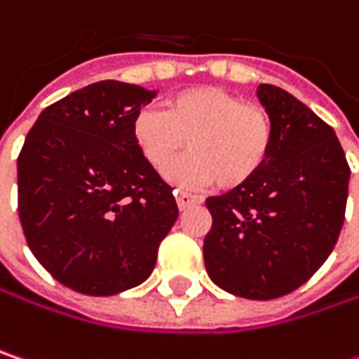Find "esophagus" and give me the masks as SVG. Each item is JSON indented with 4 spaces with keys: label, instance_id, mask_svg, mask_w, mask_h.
<instances>
[{
    "label": "esophagus",
    "instance_id": "34e87169",
    "mask_svg": "<svg viewBox=\"0 0 359 359\" xmlns=\"http://www.w3.org/2000/svg\"><path fill=\"white\" fill-rule=\"evenodd\" d=\"M177 203H179V210H187V208H191V205L201 203V197H199V195L184 193V191H177Z\"/></svg>",
    "mask_w": 359,
    "mask_h": 359
}]
</instances>
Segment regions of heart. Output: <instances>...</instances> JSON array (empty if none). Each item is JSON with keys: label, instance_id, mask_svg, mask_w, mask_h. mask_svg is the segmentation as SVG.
<instances>
[{"label": "heart", "instance_id": "1", "mask_svg": "<svg viewBox=\"0 0 359 359\" xmlns=\"http://www.w3.org/2000/svg\"><path fill=\"white\" fill-rule=\"evenodd\" d=\"M130 137L141 158L164 172L184 147L191 151L168 170L180 187H205L218 180L233 189L251 180L268 162L274 122L266 108L243 102L220 87H191L170 95L162 111L139 109Z\"/></svg>", "mask_w": 359, "mask_h": 359}]
</instances>
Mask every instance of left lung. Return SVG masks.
<instances>
[{"label":"left lung","instance_id":"left-lung-1","mask_svg":"<svg viewBox=\"0 0 359 359\" xmlns=\"http://www.w3.org/2000/svg\"><path fill=\"white\" fill-rule=\"evenodd\" d=\"M272 116L274 145L264 168L224 195L208 197L203 239L210 278L245 299H276L323 266L347 203L349 164L323 118L274 85L257 87Z\"/></svg>","mask_w":359,"mask_h":359}]
</instances>
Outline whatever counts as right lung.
Segmentation results:
<instances>
[{
  "label": "right lung",
  "mask_w": 359,
  "mask_h": 359,
  "mask_svg": "<svg viewBox=\"0 0 359 359\" xmlns=\"http://www.w3.org/2000/svg\"><path fill=\"white\" fill-rule=\"evenodd\" d=\"M156 91L100 81L45 108L18 156L27 243L62 285L116 295L141 285L177 222L172 187L141 158L133 116Z\"/></svg>",
  "instance_id": "obj_1"
}]
</instances>
